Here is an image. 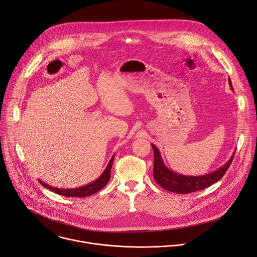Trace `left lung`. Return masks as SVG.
Returning <instances> with one entry per match:
<instances>
[{
    "label": "left lung",
    "mask_w": 257,
    "mask_h": 257,
    "mask_svg": "<svg viewBox=\"0 0 257 257\" xmlns=\"http://www.w3.org/2000/svg\"><path fill=\"white\" fill-rule=\"evenodd\" d=\"M229 84L231 89L232 87V81L229 78ZM153 151H154V168H153V177L155 182L161 186L163 189L174 192L177 194H188L192 192H196L199 190H203L214 183L218 182L226 173L227 168L230 167L234 155L229 159L225 164H223L218 169L214 170V172L203 175V176H185L170 170L163 162L162 157L160 155V152L158 148L151 144Z\"/></svg>",
    "instance_id": "left-lung-1"
}]
</instances>
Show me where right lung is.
<instances>
[{
    "label": "right lung",
    "instance_id": "right-lung-1",
    "mask_svg": "<svg viewBox=\"0 0 257 257\" xmlns=\"http://www.w3.org/2000/svg\"><path fill=\"white\" fill-rule=\"evenodd\" d=\"M113 159L114 156H112V158L110 159L108 165L106 166L105 170L103 172V174L94 182L88 184V185H84L82 187L79 188H75V189H59V188H54L51 187L45 183H43L42 181H39L40 184L46 188H48L49 190L53 191L56 194H59L65 197H87L90 195H93L97 192H99L102 188H104L107 183L110 180V172H111V167H112V163H113Z\"/></svg>",
    "mask_w": 257,
    "mask_h": 257
}]
</instances>
